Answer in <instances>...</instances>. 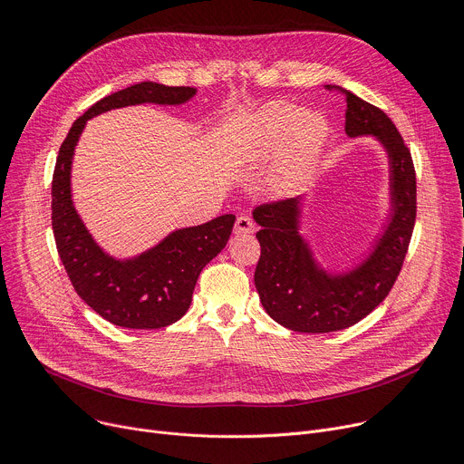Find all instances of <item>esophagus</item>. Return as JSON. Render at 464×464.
I'll return each instance as SVG.
<instances>
[{
	"label": "esophagus",
	"mask_w": 464,
	"mask_h": 464,
	"mask_svg": "<svg viewBox=\"0 0 464 464\" xmlns=\"http://www.w3.org/2000/svg\"><path fill=\"white\" fill-rule=\"evenodd\" d=\"M255 231V224L251 222L249 217H238L237 224H235V233L237 235H247Z\"/></svg>",
	"instance_id": "obj_1"
}]
</instances>
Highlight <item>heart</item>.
Here are the masks:
<instances>
[{"instance_id":"heart-1","label":"heart","mask_w":464,"mask_h":464,"mask_svg":"<svg viewBox=\"0 0 464 464\" xmlns=\"http://www.w3.org/2000/svg\"><path fill=\"white\" fill-rule=\"evenodd\" d=\"M328 136V122L317 111H301L292 102H270L260 108L246 128L244 149L253 161L279 156L283 179L301 176L319 156Z\"/></svg>"}]
</instances>
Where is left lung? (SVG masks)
I'll use <instances>...</instances> for the list:
<instances>
[{"label":"left lung","instance_id":"8db88e82","mask_svg":"<svg viewBox=\"0 0 464 464\" xmlns=\"http://www.w3.org/2000/svg\"><path fill=\"white\" fill-rule=\"evenodd\" d=\"M345 95V134L371 136L387 154L389 217L367 256L349 272L330 274L301 235L303 196L255 208L260 258L255 288L264 310L279 324L306 334L336 333L371 314L389 294L411 240L417 181L411 152L401 131L376 106L340 86Z\"/></svg>","mask_w":464,"mask_h":464}]
</instances>
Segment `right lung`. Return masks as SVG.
<instances>
[{
  "mask_svg": "<svg viewBox=\"0 0 464 464\" xmlns=\"http://www.w3.org/2000/svg\"><path fill=\"white\" fill-rule=\"evenodd\" d=\"M196 88L140 82L115 92L79 117L63 140L51 185V220L60 260L81 299L106 321L154 330L176 323L190 306L198 276L227 244L235 215H222L202 226L169 233L154 247L130 258H115L92 237L72 198V163L88 119L136 104L178 106Z\"/></svg>",
  "mask_w": 464,
  "mask_h": 464,
  "instance_id": "obj_1",
  "label": "right lung"
}]
</instances>
